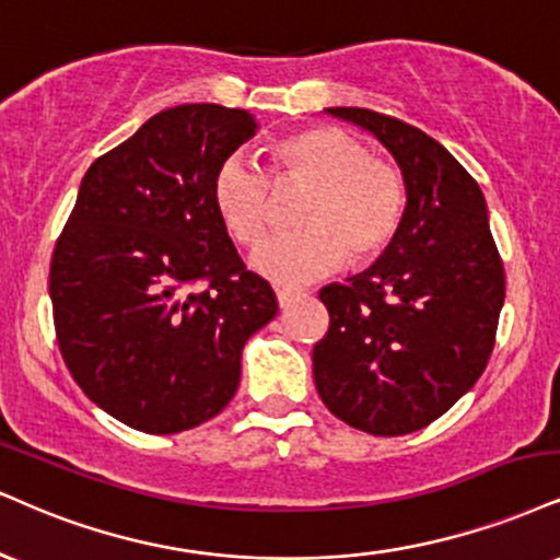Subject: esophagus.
I'll return each instance as SVG.
<instances>
[{
	"mask_svg": "<svg viewBox=\"0 0 560 560\" xmlns=\"http://www.w3.org/2000/svg\"><path fill=\"white\" fill-rule=\"evenodd\" d=\"M294 298H300L298 289H276V300H279V307H289L294 302Z\"/></svg>",
	"mask_w": 560,
	"mask_h": 560,
	"instance_id": "1",
	"label": "esophagus"
}]
</instances>
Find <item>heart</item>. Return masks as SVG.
<instances>
[{
	"label": "heart",
	"instance_id": "obj_1",
	"mask_svg": "<svg viewBox=\"0 0 560 560\" xmlns=\"http://www.w3.org/2000/svg\"><path fill=\"white\" fill-rule=\"evenodd\" d=\"M271 182H302V200L292 234L268 240L250 266L273 284H302L347 258L368 262L396 240L407 215V179L386 159L370 156L368 145L341 127H310L271 145ZM271 182L242 156L219 164L211 182L213 211L237 245L253 247L271 221Z\"/></svg>",
	"mask_w": 560,
	"mask_h": 560
}]
</instances>
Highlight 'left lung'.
Segmentation results:
<instances>
[{"mask_svg": "<svg viewBox=\"0 0 560 560\" xmlns=\"http://www.w3.org/2000/svg\"><path fill=\"white\" fill-rule=\"evenodd\" d=\"M381 140L407 179V215L368 271L320 289L331 323L313 349L323 404L370 435L428 428L475 386L495 345L506 276L480 185L417 127L326 109Z\"/></svg>", "mask_w": 560, "mask_h": 560, "instance_id": "left-lung-1", "label": "left lung"}]
</instances>
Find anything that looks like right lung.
Listing matches in <instances>:
<instances>
[{
  "mask_svg": "<svg viewBox=\"0 0 560 560\" xmlns=\"http://www.w3.org/2000/svg\"><path fill=\"white\" fill-rule=\"evenodd\" d=\"M245 109L182 104L98 156L54 247L59 352L91 401L153 435L211 420L242 347L279 313L213 211L219 164L250 140Z\"/></svg>",
  "mask_w": 560,
  "mask_h": 560,
  "instance_id": "right-lung-1",
  "label": "right lung"
}]
</instances>
